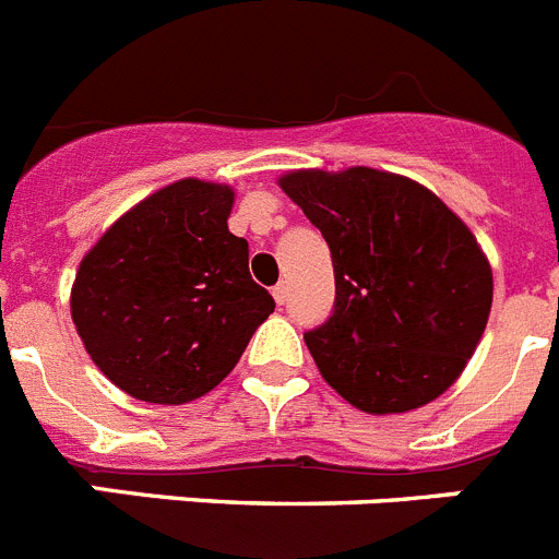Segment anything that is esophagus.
Listing matches in <instances>:
<instances>
[{
    "label": "esophagus",
    "instance_id": "1",
    "mask_svg": "<svg viewBox=\"0 0 559 559\" xmlns=\"http://www.w3.org/2000/svg\"><path fill=\"white\" fill-rule=\"evenodd\" d=\"M271 294H274L276 305H285V299H288V285H285V283H280V285H276L274 290H271Z\"/></svg>",
    "mask_w": 559,
    "mask_h": 559
}]
</instances>
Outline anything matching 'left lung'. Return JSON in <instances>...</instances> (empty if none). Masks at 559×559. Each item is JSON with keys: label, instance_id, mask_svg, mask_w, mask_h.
Here are the masks:
<instances>
[{"label": "left lung", "instance_id": "left-lung-1", "mask_svg": "<svg viewBox=\"0 0 559 559\" xmlns=\"http://www.w3.org/2000/svg\"><path fill=\"white\" fill-rule=\"evenodd\" d=\"M280 187L333 254V313L305 333L322 378L367 414L451 389L492 308V269L464 221L428 187L372 167L294 170Z\"/></svg>", "mask_w": 559, "mask_h": 559}]
</instances>
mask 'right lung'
<instances>
[{
  "label": "right lung",
  "mask_w": 559,
  "mask_h": 559,
  "mask_svg": "<svg viewBox=\"0 0 559 559\" xmlns=\"http://www.w3.org/2000/svg\"><path fill=\"white\" fill-rule=\"evenodd\" d=\"M229 185L181 179L106 229L72 285V322L114 386L181 406L235 369L274 299L226 226Z\"/></svg>",
  "instance_id": "1"
}]
</instances>
